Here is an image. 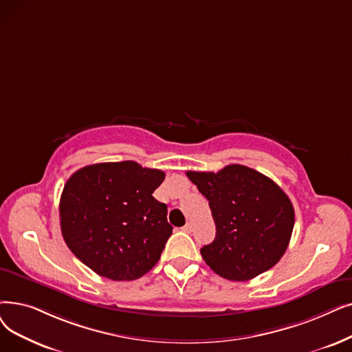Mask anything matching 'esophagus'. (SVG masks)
I'll return each mask as SVG.
<instances>
[{"instance_id": "34e87169", "label": "esophagus", "mask_w": 352, "mask_h": 352, "mask_svg": "<svg viewBox=\"0 0 352 352\" xmlns=\"http://www.w3.org/2000/svg\"><path fill=\"white\" fill-rule=\"evenodd\" d=\"M192 230V226H191V223H187L184 227H182V232H186V233H190Z\"/></svg>"}]
</instances>
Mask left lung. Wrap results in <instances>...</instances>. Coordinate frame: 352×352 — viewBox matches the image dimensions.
<instances>
[{"label": "left lung", "mask_w": 352, "mask_h": 352, "mask_svg": "<svg viewBox=\"0 0 352 352\" xmlns=\"http://www.w3.org/2000/svg\"><path fill=\"white\" fill-rule=\"evenodd\" d=\"M211 208L216 239L200 252L221 278L244 282L276 265L295 224L285 191L253 168L232 164L219 173L187 171Z\"/></svg>", "instance_id": "left-lung-1"}]
</instances>
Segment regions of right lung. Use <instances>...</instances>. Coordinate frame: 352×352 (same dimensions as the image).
Segmentation results:
<instances>
[{"label": "right lung", "mask_w": 352, "mask_h": 352, "mask_svg": "<svg viewBox=\"0 0 352 352\" xmlns=\"http://www.w3.org/2000/svg\"><path fill=\"white\" fill-rule=\"evenodd\" d=\"M165 179L138 162L80 168L60 197V227L72 253L99 276L135 280L160 261L173 226L152 197Z\"/></svg>", "instance_id": "right-lung-1"}]
</instances>
